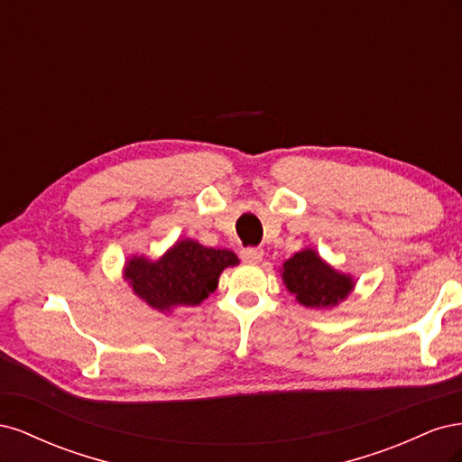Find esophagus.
<instances>
[{
  "label": "esophagus",
  "instance_id": "34e87169",
  "mask_svg": "<svg viewBox=\"0 0 462 462\" xmlns=\"http://www.w3.org/2000/svg\"><path fill=\"white\" fill-rule=\"evenodd\" d=\"M262 256H263V250L256 248V246H248V248L241 250V258L246 263H258L262 260Z\"/></svg>",
  "mask_w": 462,
  "mask_h": 462
}]
</instances>
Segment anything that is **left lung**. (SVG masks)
Returning <instances> with one entry per match:
<instances>
[{
	"label": "left lung",
	"mask_w": 462,
	"mask_h": 462,
	"mask_svg": "<svg viewBox=\"0 0 462 462\" xmlns=\"http://www.w3.org/2000/svg\"><path fill=\"white\" fill-rule=\"evenodd\" d=\"M283 283L306 309H333L355 287V279L333 270L314 248H304L283 263Z\"/></svg>",
	"instance_id": "left-lung-1"
}]
</instances>
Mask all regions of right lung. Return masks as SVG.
<instances>
[{
	"label": "right lung",
	"mask_w": 462,
	"mask_h": 462,
	"mask_svg": "<svg viewBox=\"0 0 462 462\" xmlns=\"http://www.w3.org/2000/svg\"><path fill=\"white\" fill-rule=\"evenodd\" d=\"M239 263L235 253L226 248H208L185 239L177 241L167 253L152 262L133 256L125 263V279L134 295L160 312L197 306L217 289L221 272Z\"/></svg>",
	"instance_id": "1"
}]
</instances>
